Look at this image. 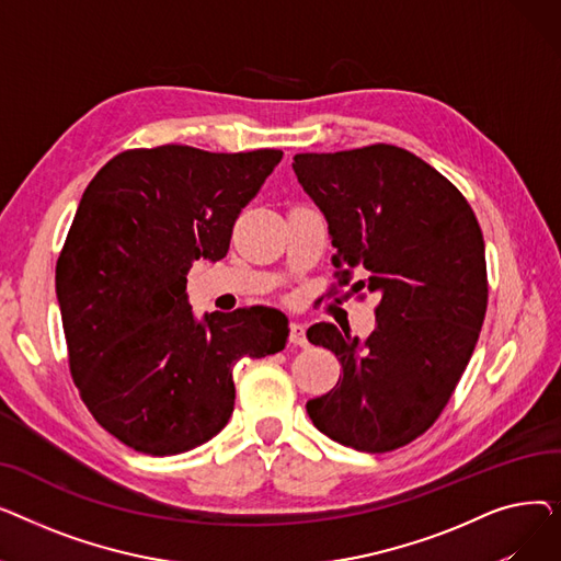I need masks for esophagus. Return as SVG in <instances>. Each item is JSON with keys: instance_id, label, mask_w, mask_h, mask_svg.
<instances>
[{"instance_id": "obj_1", "label": "esophagus", "mask_w": 561, "mask_h": 561, "mask_svg": "<svg viewBox=\"0 0 561 561\" xmlns=\"http://www.w3.org/2000/svg\"><path fill=\"white\" fill-rule=\"evenodd\" d=\"M288 341H290L293 345H300V347L309 345V341H307V334H305V325H302V322H290V332H288Z\"/></svg>"}]
</instances>
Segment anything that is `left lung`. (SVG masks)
<instances>
[{"instance_id":"1","label":"left lung","mask_w":561,"mask_h":561,"mask_svg":"<svg viewBox=\"0 0 561 561\" xmlns=\"http://www.w3.org/2000/svg\"><path fill=\"white\" fill-rule=\"evenodd\" d=\"M293 170L330 222V293L379 296L364 343L332 322L307 332L343 366L307 414L336 444L391 453L434 425L476 350L489 302L480 222L453 182L396 145L296 154Z\"/></svg>"}]
</instances>
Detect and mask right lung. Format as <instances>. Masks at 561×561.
<instances>
[{
    "mask_svg": "<svg viewBox=\"0 0 561 561\" xmlns=\"http://www.w3.org/2000/svg\"><path fill=\"white\" fill-rule=\"evenodd\" d=\"M282 157L136 147L83 191L56 298L79 396L125 446L168 457L206 444L233 411V366L284 350V313L243 307L197 322L186 293L193 261L227 254L236 218Z\"/></svg>",
    "mask_w": 561,
    "mask_h": 561,
    "instance_id": "obj_1",
    "label": "right lung"
}]
</instances>
